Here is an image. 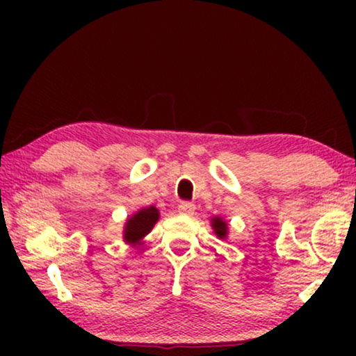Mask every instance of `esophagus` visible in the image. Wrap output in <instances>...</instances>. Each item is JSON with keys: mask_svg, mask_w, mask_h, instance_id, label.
<instances>
[{"mask_svg": "<svg viewBox=\"0 0 356 356\" xmlns=\"http://www.w3.org/2000/svg\"><path fill=\"white\" fill-rule=\"evenodd\" d=\"M194 211H196V206L193 202H181L178 206V212L184 213V216H193Z\"/></svg>", "mask_w": 356, "mask_h": 356, "instance_id": "esophagus-1", "label": "esophagus"}]
</instances>
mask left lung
I'll return each mask as SVG.
<instances>
[{"instance_id":"8db88e82","label":"left lung","mask_w":356,"mask_h":356,"mask_svg":"<svg viewBox=\"0 0 356 356\" xmlns=\"http://www.w3.org/2000/svg\"><path fill=\"white\" fill-rule=\"evenodd\" d=\"M211 222H212V228H213V232H216V235L218 238H222V240H225L227 233H228L227 222L223 220V218H220V217H213Z\"/></svg>"}]
</instances>
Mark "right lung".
Segmentation results:
<instances>
[{"label": "right lung", "mask_w": 356, "mask_h": 356, "mask_svg": "<svg viewBox=\"0 0 356 356\" xmlns=\"http://www.w3.org/2000/svg\"><path fill=\"white\" fill-rule=\"evenodd\" d=\"M160 217L159 213V209L150 206V207H145V209H140L134 213V216H131L128 220H126V225H124V241L129 243V245H140V241H143V238L147 235V233L152 230L155 223H157Z\"/></svg>", "instance_id": "1"}]
</instances>
